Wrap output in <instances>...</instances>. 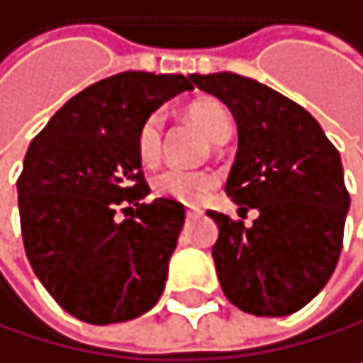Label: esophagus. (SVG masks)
<instances>
[{
  "label": "esophagus",
  "instance_id": "esophagus-1",
  "mask_svg": "<svg viewBox=\"0 0 363 363\" xmlns=\"http://www.w3.org/2000/svg\"><path fill=\"white\" fill-rule=\"evenodd\" d=\"M199 214H201V210H199V208H186V218H194Z\"/></svg>",
  "mask_w": 363,
  "mask_h": 363
}]
</instances>
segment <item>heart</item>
<instances>
[{
	"label": "heart",
	"instance_id": "1",
	"mask_svg": "<svg viewBox=\"0 0 363 363\" xmlns=\"http://www.w3.org/2000/svg\"><path fill=\"white\" fill-rule=\"evenodd\" d=\"M188 118L201 130L212 143L220 145L231 134V116L227 108L216 99H199L188 106ZM138 157L145 167H155L162 157V116L151 114L145 118L138 132ZM218 186L212 171H184L169 169L153 179V190L157 196L173 199L177 203L194 206L201 203Z\"/></svg>",
	"mask_w": 363,
	"mask_h": 363
}]
</instances>
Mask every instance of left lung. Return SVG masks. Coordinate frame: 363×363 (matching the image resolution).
<instances>
[{"mask_svg":"<svg viewBox=\"0 0 363 363\" xmlns=\"http://www.w3.org/2000/svg\"><path fill=\"white\" fill-rule=\"evenodd\" d=\"M220 99L238 125V153L225 192L240 210H257L251 227L210 210L212 247L225 296L247 314L288 316L310 303L333 275L351 199L337 149L318 121L251 77L190 75Z\"/></svg>","mask_w":363,"mask_h":363,"instance_id":"8db88e82","label":"left lung"}]
</instances>
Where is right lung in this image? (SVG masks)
I'll return each instance as SVG.
<instances>
[{
	"label": "right lung",
	"instance_id": "add662e5",
	"mask_svg": "<svg viewBox=\"0 0 363 363\" xmlns=\"http://www.w3.org/2000/svg\"><path fill=\"white\" fill-rule=\"evenodd\" d=\"M184 90H192L184 75L106 77L69 99L30 143L16 182L26 255L45 290L84 323L138 318L164 292L186 212L173 199L140 203L149 186L138 132ZM123 203L133 206L125 221L116 216Z\"/></svg>",
	"mask_w": 363,
	"mask_h": 363
}]
</instances>
